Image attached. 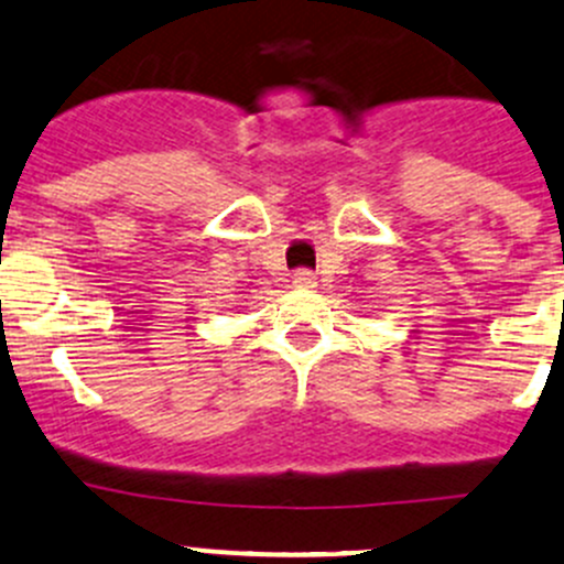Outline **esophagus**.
<instances>
[{"label":"esophagus","mask_w":564,"mask_h":564,"mask_svg":"<svg viewBox=\"0 0 564 564\" xmlns=\"http://www.w3.org/2000/svg\"><path fill=\"white\" fill-rule=\"evenodd\" d=\"M293 284H295V288L312 290V288H317V276L312 274V271L299 269V271H295V274H293Z\"/></svg>","instance_id":"34e87169"}]
</instances>
